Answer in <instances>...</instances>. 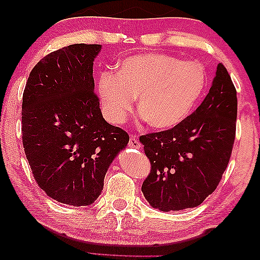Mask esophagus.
Returning <instances> with one entry per match:
<instances>
[{
  "label": "esophagus",
  "mask_w": 260,
  "mask_h": 260,
  "mask_svg": "<svg viewBox=\"0 0 260 260\" xmlns=\"http://www.w3.org/2000/svg\"><path fill=\"white\" fill-rule=\"evenodd\" d=\"M129 146L133 147V148H140L142 145H140V142L139 139L136 137L135 135H131L130 136V139H129Z\"/></svg>",
  "instance_id": "esophagus-1"
}]
</instances>
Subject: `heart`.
Instances as JSON below:
<instances>
[{
  "instance_id": "1",
  "label": "heart",
  "mask_w": 260,
  "mask_h": 260,
  "mask_svg": "<svg viewBox=\"0 0 260 260\" xmlns=\"http://www.w3.org/2000/svg\"><path fill=\"white\" fill-rule=\"evenodd\" d=\"M202 64L166 54L125 58L117 74L104 72L98 80L102 109L113 123H122L138 96V110L148 125L168 129L184 121L206 87Z\"/></svg>"
}]
</instances>
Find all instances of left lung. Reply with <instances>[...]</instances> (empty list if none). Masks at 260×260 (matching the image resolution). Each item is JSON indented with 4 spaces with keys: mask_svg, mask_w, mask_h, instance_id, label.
I'll use <instances>...</instances> for the list:
<instances>
[{
    "mask_svg": "<svg viewBox=\"0 0 260 260\" xmlns=\"http://www.w3.org/2000/svg\"><path fill=\"white\" fill-rule=\"evenodd\" d=\"M236 88L222 63L202 105L172 129L140 136L151 173L142 191L160 211L196 207L219 185L236 134Z\"/></svg>",
    "mask_w": 260,
    "mask_h": 260,
    "instance_id": "left-lung-1",
    "label": "left lung"
}]
</instances>
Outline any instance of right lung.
Here are the masks:
<instances>
[{"mask_svg":"<svg viewBox=\"0 0 260 260\" xmlns=\"http://www.w3.org/2000/svg\"><path fill=\"white\" fill-rule=\"evenodd\" d=\"M100 45L75 44L46 55L23 93L22 135L34 180L47 196L90 205L129 135L105 121L94 93L93 61Z\"/></svg>","mask_w":260,"mask_h":260,"instance_id":"1","label":"right lung"}]
</instances>
